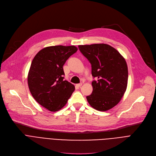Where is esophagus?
<instances>
[{
	"label": "esophagus",
	"mask_w": 156,
	"mask_h": 156,
	"mask_svg": "<svg viewBox=\"0 0 156 156\" xmlns=\"http://www.w3.org/2000/svg\"><path fill=\"white\" fill-rule=\"evenodd\" d=\"M81 85H82V83H79V84H76V87H80Z\"/></svg>",
	"instance_id": "obj_1"
}]
</instances>
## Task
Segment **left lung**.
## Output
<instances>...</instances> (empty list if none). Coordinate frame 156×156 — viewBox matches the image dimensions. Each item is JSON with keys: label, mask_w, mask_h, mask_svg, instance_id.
<instances>
[{"label": "left lung", "mask_w": 156, "mask_h": 156, "mask_svg": "<svg viewBox=\"0 0 156 156\" xmlns=\"http://www.w3.org/2000/svg\"><path fill=\"white\" fill-rule=\"evenodd\" d=\"M78 47L92 64V75L96 78L92 83V94L87 97L88 102L99 111L112 109L126 90L128 72L125 59L116 49L105 44Z\"/></svg>", "instance_id": "left-lung-1"}]
</instances>
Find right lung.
<instances>
[{
	"label": "right lung",
	"mask_w": 156,
	"mask_h": 156,
	"mask_svg": "<svg viewBox=\"0 0 156 156\" xmlns=\"http://www.w3.org/2000/svg\"><path fill=\"white\" fill-rule=\"evenodd\" d=\"M78 51L74 45H55L40 50L33 59L28 74V85L35 100L52 112L61 109L75 87L64 80L63 65Z\"/></svg>",
	"instance_id": "right-lung-1"
}]
</instances>
